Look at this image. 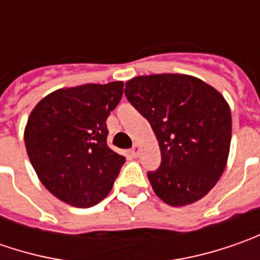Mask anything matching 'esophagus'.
Instances as JSON below:
<instances>
[{"mask_svg": "<svg viewBox=\"0 0 260 260\" xmlns=\"http://www.w3.org/2000/svg\"><path fill=\"white\" fill-rule=\"evenodd\" d=\"M130 153H132V156H135V157H137V156H139V153H140V146L136 143V145L133 146V147H132Z\"/></svg>", "mask_w": 260, "mask_h": 260, "instance_id": "1", "label": "esophagus"}]
</instances>
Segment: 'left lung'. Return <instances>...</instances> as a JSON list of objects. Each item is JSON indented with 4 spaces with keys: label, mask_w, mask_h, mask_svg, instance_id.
I'll use <instances>...</instances> for the list:
<instances>
[{
    "label": "left lung",
    "mask_w": 260,
    "mask_h": 260,
    "mask_svg": "<svg viewBox=\"0 0 260 260\" xmlns=\"http://www.w3.org/2000/svg\"><path fill=\"white\" fill-rule=\"evenodd\" d=\"M130 104L150 123L162 162L147 178L168 205L192 204L208 194L227 165L230 107L215 88L191 75L136 76L125 82Z\"/></svg>",
    "instance_id": "left-lung-1"
}]
</instances>
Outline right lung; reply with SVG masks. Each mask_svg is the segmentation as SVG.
I'll return each mask as SVG.
<instances>
[{
  "label": "right lung",
  "instance_id": "1",
  "mask_svg": "<svg viewBox=\"0 0 260 260\" xmlns=\"http://www.w3.org/2000/svg\"><path fill=\"white\" fill-rule=\"evenodd\" d=\"M121 81L62 88L46 95L24 128L27 155L46 189L88 208L110 194L125 162L107 146V118L123 96Z\"/></svg>",
  "mask_w": 260,
  "mask_h": 260
}]
</instances>
